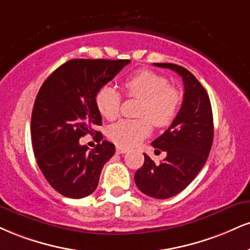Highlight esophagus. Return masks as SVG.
<instances>
[{"label": "esophagus", "instance_id": "obj_1", "mask_svg": "<svg viewBox=\"0 0 250 250\" xmlns=\"http://www.w3.org/2000/svg\"><path fill=\"white\" fill-rule=\"evenodd\" d=\"M128 151V149L123 148V146H116V154L117 155H122V154H125V152Z\"/></svg>", "mask_w": 250, "mask_h": 250}]
</instances>
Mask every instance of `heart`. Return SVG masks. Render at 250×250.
<instances>
[{"mask_svg": "<svg viewBox=\"0 0 250 250\" xmlns=\"http://www.w3.org/2000/svg\"><path fill=\"white\" fill-rule=\"evenodd\" d=\"M122 89L128 98L140 99V119L120 120L109 127L108 135L122 146H133L148 136L150 122L156 127L171 125L179 112L182 93L169 85L167 78L151 70H138L122 80ZM96 107L104 117L115 119L121 104V94L112 85L102 86L95 96Z\"/></svg>", "mask_w": 250, "mask_h": 250, "instance_id": "obj_1", "label": "heart"}]
</instances>
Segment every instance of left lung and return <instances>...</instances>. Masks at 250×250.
<instances>
[{
  "instance_id": "left-lung-1",
  "label": "left lung",
  "mask_w": 250,
  "mask_h": 250,
  "mask_svg": "<svg viewBox=\"0 0 250 250\" xmlns=\"http://www.w3.org/2000/svg\"><path fill=\"white\" fill-rule=\"evenodd\" d=\"M183 78L184 100L173 122L152 142L154 148L167 151L156 164L144 154V163L135 173L138 190L149 197L167 199L182 192L205 165L213 143V115L208 94L193 74L170 62H155Z\"/></svg>"
}]
</instances>
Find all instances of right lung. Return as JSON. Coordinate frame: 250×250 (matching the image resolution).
Returning a JSON list of instances; mask_svg holds the SVG:
<instances>
[{
	"label": "right lung",
	"instance_id": "obj_1",
	"mask_svg": "<svg viewBox=\"0 0 250 250\" xmlns=\"http://www.w3.org/2000/svg\"><path fill=\"white\" fill-rule=\"evenodd\" d=\"M130 60L72 59L51 73L39 89L31 115L37 164L57 192L80 199L95 191L115 146L102 140L91 151L79 138L102 125L95 96Z\"/></svg>",
	"mask_w": 250,
	"mask_h": 250
}]
</instances>
